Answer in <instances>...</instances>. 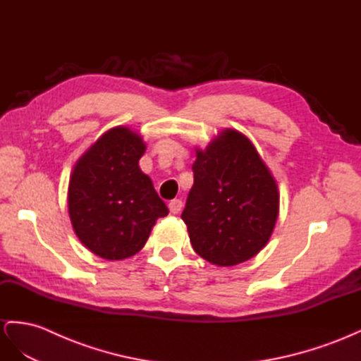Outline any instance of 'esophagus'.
<instances>
[{
    "label": "esophagus",
    "mask_w": 361,
    "mask_h": 361,
    "mask_svg": "<svg viewBox=\"0 0 361 361\" xmlns=\"http://www.w3.org/2000/svg\"><path fill=\"white\" fill-rule=\"evenodd\" d=\"M181 208H183V202L180 200H172L169 202V212L172 214H178L181 212Z\"/></svg>",
    "instance_id": "1"
}]
</instances>
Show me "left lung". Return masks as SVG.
<instances>
[{
    "label": "left lung",
    "mask_w": 361,
    "mask_h": 361,
    "mask_svg": "<svg viewBox=\"0 0 361 361\" xmlns=\"http://www.w3.org/2000/svg\"><path fill=\"white\" fill-rule=\"evenodd\" d=\"M195 181L181 214L195 252L217 267L246 262L269 243L279 188L250 139L224 129L195 147Z\"/></svg>",
    "instance_id": "8db88e82"
}]
</instances>
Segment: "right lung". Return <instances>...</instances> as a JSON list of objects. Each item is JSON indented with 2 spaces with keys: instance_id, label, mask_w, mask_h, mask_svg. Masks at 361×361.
<instances>
[{
  "instance_id": "obj_1",
  "label": "right lung",
  "mask_w": 361,
  "mask_h": 361,
  "mask_svg": "<svg viewBox=\"0 0 361 361\" xmlns=\"http://www.w3.org/2000/svg\"><path fill=\"white\" fill-rule=\"evenodd\" d=\"M147 144L141 133L117 126L104 132L73 165L68 216L79 241L108 261L144 247L159 217L169 210L139 168Z\"/></svg>"
}]
</instances>
